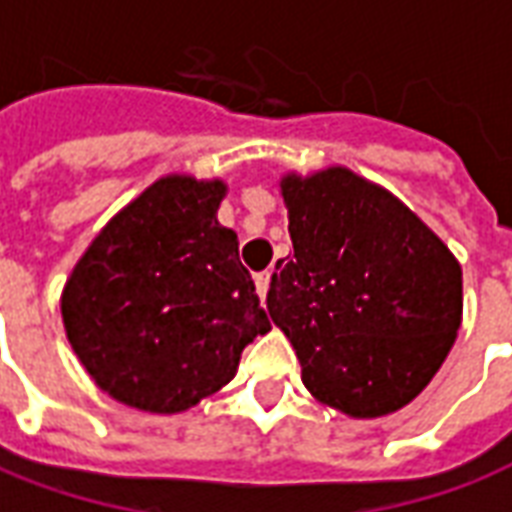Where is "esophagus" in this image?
<instances>
[{
  "mask_svg": "<svg viewBox=\"0 0 512 512\" xmlns=\"http://www.w3.org/2000/svg\"><path fill=\"white\" fill-rule=\"evenodd\" d=\"M268 282H271V271H260V274L255 277V285H257V293H260V299H266Z\"/></svg>",
  "mask_w": 512,
  "mask_h": 512,
  "instance_id": "obj_1",
  "label": "esophagus"
}]
</instances>
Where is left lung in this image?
<instances>
[{
  "label": "left lung",
  "instance_id": "obj_1",
  "mask_svg": "<svg viewBox=\"0 0 512 512\" xmlns=\"http://www.w3.org/2000/svg\"><path fill=\"white\" fill-rule=\"evenodd\" d=\"M293 255L277 260L268 316L321 405L391 416L424 391L463 321V268L388 188L346 166L285 171Z\"/></svg>",
  "mask_w": 512,
  "mask_h": 512
}]
</instances>
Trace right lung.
<instances>
[{
  "label": "right lung",
  "mask_w": 512,
  "mask_h": 512,
  "mask_svg": "<svg viewBox=\"0 0 512 512\" xmlns=\"http://www.w3.org/2000/svg\"><path fill=\"white\" fill-rule=\"evenodd\" d=\"M221 177L163 174L82 252L60 316L88 377L116 402L174 416L238 374L246 343L271 330L238 235L219 224Z\"/></svg>",
  "instance_id": "obj_1"
}]
</instances>
